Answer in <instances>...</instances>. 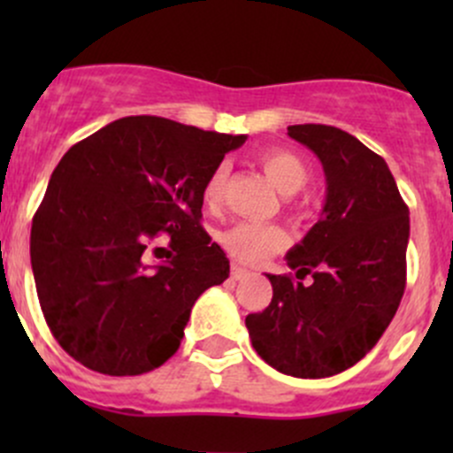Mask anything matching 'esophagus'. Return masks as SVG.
Wrapping results in <instances>:
<instances>
[{"instance_id":"esophagus-1","label":"esophagus","mask_w":453,"mask_h":453,"mask_svg":"<svg viewBox=\"0 0 453 453\" xmlns=\"http://www.w3.org/2000/svg\"><path fill=\"white\" fill-rule=\"evenodd\" d=\"M232 280H243V278L250 276V272L245 267H241V265H232Z\"/></svg>"}]
</instances>
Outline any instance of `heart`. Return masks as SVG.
<instances>
[{
	"instance_id": "1",
	"label": "heart",
	"mask_w": 453,
	"mask_h": 453,
	"mask_svg": "<svg viewBox=\"0 0 453 453\" xmlns=\"http://www.w3.org/2000/svg\"><path fill=\"white\" fill-rule=\"evenodd\" d=\"M258 162L272 184L276 186L280 193H296L307 181L309 171L304 166L303 159L296 153L287 149H265L260 150ZM227 168L217 166L208 175L203 184V203L208 208H219L223 201V190H226ZM219 245L226 250L239 263H258V260L267 258L269 254L278 252L285 248L287 232L280 226L273 223H234L232 227L223 230L217 236Z\"/></svg>"
}]
</instances>
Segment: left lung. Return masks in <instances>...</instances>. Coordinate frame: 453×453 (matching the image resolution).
I'll return each instance as SVG.
<instances>
[{"mask_svg": "<svg viewBox=\"0 0 453 453\" xmlns=\"http://www.w3.org/2000/svg\"><path fill=\"white\" fill-rule=\"evenodd\" d=\"M326 175L322 217L287 254L303 280L272 276V303L245 318L256 353L300 379L333 377L370 353L405 291L410 210L381 155L328 125H294Z\"/></svg>", "mask_w": 453, "mask_h": 453, "instance_id": "obj_1", "label": "left lung"}]
</instances>
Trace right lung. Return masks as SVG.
<instances>
[{
    "mask_svg": "<svg viewBox=\"0 0 453 453\" xmlns=\"http://www.w3.org/2000/svg\"><path fill=\"white\" fill-rule=\"evenodd\" d=\"M243 142L129 116L63 155L32 219L30 260L45 322L76 362L127 377L177 353L195 300L230 276L201 205L208 175ZM162 231L172 250L149 265Z\"/></svg>",
    "mask_w": 453,
    "mask_h": 453,
    "instance_id": "add662e5",
    "label": "right lung"
}]
</instances>
